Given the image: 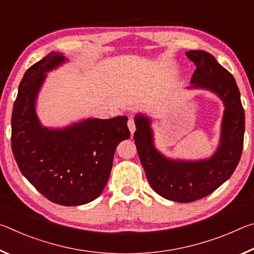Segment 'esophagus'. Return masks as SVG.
<instances>
[{
	"mask_svg": "<svg viewBox=\"0 0 254 254\" xmlns=\"http://www.w3.org/2000/svg\"><path fill=\"white\" fill-rule=\"evenodd\" d=\"M127 127H128V130L133 134V132L135 131V123H134V119L133 118H128V121H127Z\"/></svg>",
	"mask_w": 254,
	"mask_h": 254,
	"instance_id": "esophagus-1",
	"label": "esophagus"
}]
</instances>
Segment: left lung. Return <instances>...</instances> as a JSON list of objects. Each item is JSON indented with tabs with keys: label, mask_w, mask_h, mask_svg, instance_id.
Instances as JSON below:
<instances>
[{
	"label": "left lung",
	"mask_w": 254,
	"mask_h": 254,
	"mask_svg": "<svg viewBox=\"0 0 254 254\" xmlns=\"http://www.w3.org/2000/svg\"><path fill=\"white\" fill-rule=\"evenodd\" d=\"M187 57L196 65L188 88L208 89L220 96L225 110L220 147L206 160H171L153 145L150 120L135 117L134 141L148 182L163 198L190 203L212 194L234 173L243 149L246 119L233 75L203 50H190Z\"/></svg>",
	"instance_id": "obj_1"
}]
</instances>
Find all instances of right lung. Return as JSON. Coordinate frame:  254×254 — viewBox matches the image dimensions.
Segmentation results:
<instances>
[{
	"mask_svg": "<svg viewBox=\"0 0 254 254\" xmlns=\"http://www.w3.org/2000/svg\"><path fill=\"white\" fill-rule=\"evenodd\" d=\"M66 58L50 53L25 71L12 112V152L21 173L53 203L84 205L109 180L115 149L130 137L127 118L87 119L65 128L42 127L36 101L46 72Z\"/></svg>",
	"mask_w": 254,
	"mask_h": 254,
	"instance_id": "1",
	"label": "right lung"
}]
</instances>
